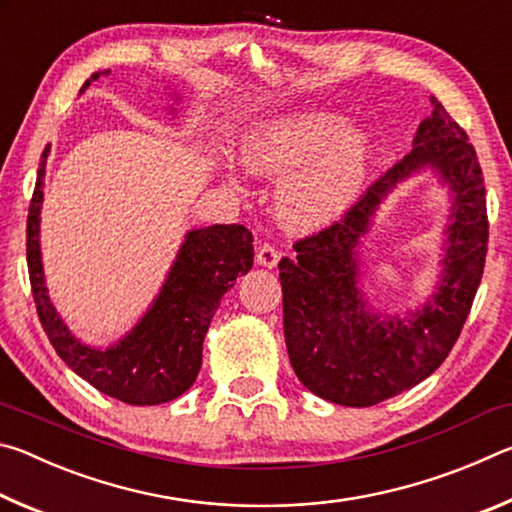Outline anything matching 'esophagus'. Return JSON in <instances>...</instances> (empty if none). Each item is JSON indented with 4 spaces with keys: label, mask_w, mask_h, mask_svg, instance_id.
<instances>
[{
    "label": "esophagus",
    "mask_w": 512,
    "mask_h": 512,
    "mask_svg": "<svg viewBox=\"0 0 512 512\" xmlns=\"http://www.w3.org/2000/svg\"><path fill=\"white\" fill-rule=\"evenodd\" d=\"M277 262H280V253L271 246V244H264L257 248V264L264 266V268H275Z\"/></svg>",
    "instance_id": "obj_1"
}]
</instances>
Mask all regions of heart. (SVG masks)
Returning a JSON list of instances; mask_svg holds the SVG:
<instances>
[{
	"instance_id": "heart-1",
	"label": "heart",
	"mask_w": 512,
	"mask_h": 512,
	"mask_svg": "<svg viewBox=\"0 0 512 512\" xmlns=\"http://www.w3.org/2000/svg\"><path fill=\"white\" fill-rule=\"evenodd\" d=\"M248 173L282 178L275 194L280 221L296 232L320 230L350 210L366 185L372 142L341 115L307 110L262 121L239 146Z\"/></svg>"
}]
</instances>
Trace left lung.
I'll return each mask as SVG.
<instances>
[{"instance_id":"obj_1","label":"left lung","mask_w":512,"mask_h":512,"mask_svg":"<svg viewBox=\"0 0 512 512\" xmlns=\"http://www.w3.org/2000/svg\"><path fill=\"white\" fill-rule=\"evenodd\" d=\"M413 149L368 187L341 221L298 241L277 264L291 366L311 393L341 406H372L418 386L461 334L479 289L488 214L474 146L436 97ZM429 168L453 196L437 291L406 317H381L362 298L358 248L379 204Z\"/></svg>"}]
</instances>
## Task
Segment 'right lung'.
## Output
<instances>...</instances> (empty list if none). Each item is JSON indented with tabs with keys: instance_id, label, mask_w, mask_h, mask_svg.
Wrapping results in <instances>:
<instances>
[{
	"instance_id": "add662e5",
	"label": "right lung",
	"mask_w": 512,
	"mask_h": 512,
	"mask_svg": "<svg viewBox=\"0 0 512 512\" xmlns=\"http://www.w3.org/2000/svg\"><path fill=\"white\" fill-rule=\"evenodd\" d=\"M103 74H110V69L94 72L81 92ZM47 155L49 146L42 153L29 205L27 262L33 300L51 345L76 375L119 402L153 406L176 400L192 388L198 377L207 327L221 305L223 293L235 287L237 275L253 268V235L237 223L189 230L146 314L131 332L106 350L92 348L69 332L47 293L40 253Z\"/></svg>"
}]
</instances>
